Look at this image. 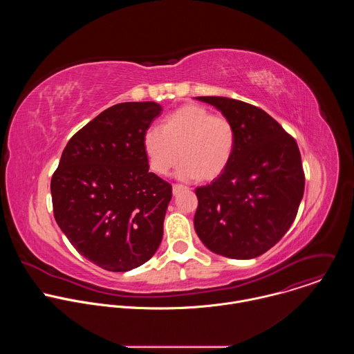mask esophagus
Here are the masks:
<instances>
[{
  "mask_svg": "<svg viewBox=\"0 0 354 354\" xmlns=\"http://www.w3.org/2000/svg\"><path fill=\"white\" fill-rule=\"evenodd\" d=\"M183 189H185V186H182V185H174V186H172V193H174V196L179 194Z\"/></svg>",
  "mask_w": 354,
  "mask_h": 354,
  "instance_id": "1",
  "label": "esophagus"
}]
</instances>
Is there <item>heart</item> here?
I'll return each mask as SVG.
<instances>
[{
    "label": "heart",
    "instance_id": "b5f03b06",
    "mask_svg": "<svg viewBox=\"0 0 354 354\" xmlns=\"http://www.w3.org/2000/svg\"><path fill=\"white\" fill-rule=\"evenodd\" d=\"M235 144L232 122L196 104L178 108L162 120L161 127H151L142 136L151 171L167 175L180 160L178 176L185 180L221 176L234 157Z\"/></svg>",
    "mask_w": 354,
    "mask_h": 354
}]
</instances>
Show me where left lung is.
I'll use <instances>...</instances> for the list:
<instances>
[{
    "mask_svg": "<svg viewBox=\"0 0 354 354\" xmlns=\"http://www.w3.org/2000/svg\"><path fill=\"white\" fill-rule=\"evenodd\" d=\"M228 118L234 157L221 176L196 189L194 230L212 252L252 259L274 246L292 224L306 176L295 140L265 111L223 96H197Z\"/></svg>",
    "mask_w": 354,
    "mask_h": 354,
    "instance_id": "left-lung-1",
    "label": "left lung"
}]
</instances>
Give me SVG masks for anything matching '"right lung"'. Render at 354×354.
I'll use <instances>...</instances> for the list:
<instances>
[{
    "mask_svg": "<svg viewBox=\"0 0 354 354\" xmlns=\"http://www.w3.org/2000/svg\"><path fill=\"white\" fill-rule=\"evenodd\" d=\"M162 108L118 104L67 142L50 190L55 218L84 258L127 272L153 258L164 235L172 186L149 172L142 136Z\"/></svg>",
    "mask_w": 354,
    "mask_h": 354,
    "instance_id": "right-lung-1",
    "label": "right lung"
}]
</instances>
